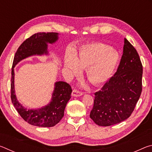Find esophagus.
<instances>
[{"mask_svg":"<svg viewBox=\"0 0 152 152\" xmlns=\"http://www.w3.org/2000/svg\"><path fill=\"white\" fill-rule=\"evenodd\" d=\"M82 94H83V92L80 91L78 89H74L72 92V95L73 96H80Z\"/></svg>","mask_w":152,"mask_h":152,"instance_id":"1","label":"esophagus"}]
</instances>
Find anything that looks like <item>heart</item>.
<instances>
[{
  "instance_id": "obj_1",
  "label": "heart",
  "mask_w": 152,
  "mask_h": 152,
  "mask_svg": "<svg viewBox=\"0 0 152 152\" xmlns=\"http://www.w3.org/2000/svg\"><path fill=\"white\" fill-rule=\"evenodd\" d=\"M119 61V54L104 43L94 42L82 45L78 56L67 54L64 66L71 73L76 74L80 68H86L88 80L94 85L104 84L111 77Z\"/></svg>"
}]
</instances>
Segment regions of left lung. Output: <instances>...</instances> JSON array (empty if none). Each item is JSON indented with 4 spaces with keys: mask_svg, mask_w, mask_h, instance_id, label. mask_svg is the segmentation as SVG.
<instances>
[{
    "mask_svg": "<svg viewBox=\"0 0 152 152\" xmlns=\"http://www.w3.org/2000/svg\"><path fill=\"white\" fill-rule=\"evenodd\" d=\"M142 74L140 56L125 38L123 56L117 72L94 93L90 117L96 124L107 127L131 116L142 91Z\"/></svg>",
    "mask_w": 152,
    "mask_h": 152,
    "instance_id": "left-lung-1",
    "label": "left lung"
}]
</instances>
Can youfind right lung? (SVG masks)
I'll list each match as a JSON object with an SVG mask.
<instances>
[{
	"label": "right lung",
	"mask_w": 152,
	"mask_h": 152,
	"mask_svg": "<svg viewBox=\"0 0 152 152\" xmlns=\"http://www.w3.org/2000/svg\"><path fill=\"white\" fill-rule=\"evenodd\" d=\"M57 33L39 32L25 40L17 49L14 56L11 70V99L20 116L29 124L38 127H53L60 121L64 115L67 102L72 92L71 86L65 82H57L52 100L48 106L37 110H27L17 101L14 88V67L23 59L32 55L47 53V43H52L58 39Z\"/></svg>",
	"instance_id": "obj_1"
}]
</instances>
